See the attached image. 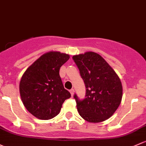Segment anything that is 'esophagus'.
I'll list each match as a JSON object with an SVG mask.
<instances>
[{
  "mask_svg": "<svg viewBox=\"0 0 146 146\" xmlns=\"http://www.w3.org/2000/svg\"><path fill=\"white\" fill-rule=\"evenodd\" d=\"M70 92L71 94V96H73V94H74V92H75L74 89H71V90H70Z\"/></svg>",
  "mask_w": 146,
  "mask_h": 146,
  "instance_id": "esophagus-1",
  "label": "esophagus"
}]
</instances>
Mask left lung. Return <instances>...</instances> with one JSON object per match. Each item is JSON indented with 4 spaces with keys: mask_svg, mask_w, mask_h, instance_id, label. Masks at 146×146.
<instances>
[{
    "mask_svg": "<svg viewBox=\"0 0 146 146\" xmlns=\"http://www.w3.org/2000/svg\"><path fill=\"white\" fill-rule=\"evenodd\" d=\"M84 81L86 94L76 106L80 115L89 122H100L113 115L120 104L122 86L117 75L98 54L88 52L73 56Z\"/></svg>",
    "mask_w": 146,
    "mask_h": 146,
    "instance_id": "8db88e82",
    "label": "left lung"
}]
</instances>
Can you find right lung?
<instances>
[{"label":"right lung","mask_w":146,"mask_h":146,"mask_svg":"<svg viewBox=\"0 0 146 146\" xmlns=\"http://www.w3.org/2000/svg\"><path fill=\"white\" fill-rule=\"evenodd\" d=\"M69 55L50 52L42 55L29 66L22 76L19 91L27 110L40 119L57 115L63 103L70 97L64 88L59 70L69 59Z\"/></svg>","instance_id":"add662e5"}]
</instances>
